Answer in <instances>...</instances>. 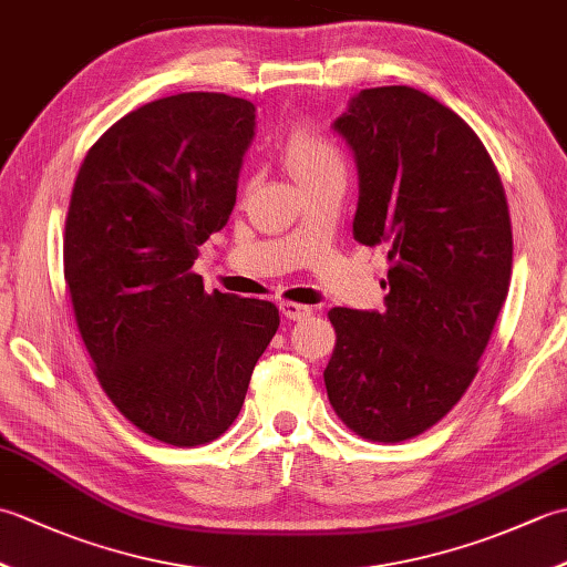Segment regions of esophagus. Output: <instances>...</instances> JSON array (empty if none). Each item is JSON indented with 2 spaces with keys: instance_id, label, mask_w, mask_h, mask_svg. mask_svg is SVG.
I'll return each mask as SVG.
<instances>
[{
  "instance_id": "esophagus-1",
  "label": "esophagus",
  "mask_w": 567,
  "mask_h": 567,
  "mask_svg": "<svg viewBox=\"0 0 567 567\" xmlns=\"http://www.w3.org/2000/svg\"><path fill=\"white\" fill-rule=\"evenodd\" d=\"M280 311L285 315V319L290 321H302L315 315V309L307 305H297V302H280Z\"/></svg>"
}]
</instances>
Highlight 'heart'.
I'll use <instances>...</instances> for the list:
<instances>
[{"label": "heart", "instance_id": "heart-1", "mask_svg": "<svg viewBox=\"0 0 567 567\" xmlns=\"http://www.w3.org/2000/svg\"><path fill=\"white\" fill-rule=\"evenodd\" d=\"M285 158L299 185L331 173H343V158L339 148L329 138H323L309 128H297L287 138Z\"/></svg>", "mask_w": 567, "mask_h": 567}]
</instances>
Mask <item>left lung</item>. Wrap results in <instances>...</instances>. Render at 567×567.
<instances>
[{"mask_svg": "<svg viewBox=\"0 0 567 567\" xmlns=\"http://www.w3.org/2000/svg\"><path fill=\"white\" fill-rule=\"evenodd\" d=\"M331 128L358 167L353 236L388 246L390 292L382 311H329L323 382L348 429L406 441L475 378L509 292L507 197L475 131L414 87L360 90Z\"/></svg>", "mask_w": 567, "mask_h": 567, "instance_id": "left-lung-1", "label": "left lung"}]
</instances>
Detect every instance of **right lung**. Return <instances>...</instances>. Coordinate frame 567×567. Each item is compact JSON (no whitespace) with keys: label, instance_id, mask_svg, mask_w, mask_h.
Masks as SVG:
<instances>
[{"label":"right lung","instance_id":"obj_1","mask_svg":"<svg viewBox=\"0 0 567 567\" xmlns=\"http://www.w3.org/2000/svg\"><path fill=\"white\" fill-rule=\"evenodd\" d=\"M256 106L216 92L155 100L84 155L65 221V282L104 392L171 445L219 439L280 327L265 299L204 292L199 246L234 212Z\"/></svg>","mask_w":567,"mask_h":567}]
</instances>
